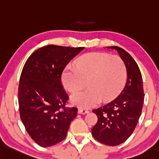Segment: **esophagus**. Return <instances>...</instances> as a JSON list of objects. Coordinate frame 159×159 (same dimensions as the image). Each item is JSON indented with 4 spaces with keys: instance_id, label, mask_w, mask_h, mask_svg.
<instances>
[{
    "instance_id": "1",
    "label": "esophagus",
    "mask_w": 159,
    "mask_h": 159,
    "mask_svg": "<svg viewBox=\"0 0 159 159\" xmlns=\"http://www.w3.org/2000/svg\"><path fill=\"white\" fill-rule=\"evenodd\" d=\"M88 113H89V110H88L84 109V108L81 107L78 108V113H80V114H86Z\"/></svg>"
}]
</instances>
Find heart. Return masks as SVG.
<instances>
[{
	"label": "heart",
	"instance_id": "b5f03b06",
	"mask_svg": "<svg viewBox=\"0 0 159 159\" xmlns=\"http://www.w3.org/2000/svg\"><path fill=\"white\" fill-rule=\"evenodd\" d=\"M126 78V68L120 56L102 52L88 53L68 66L63 71L65 88L75 93L88 84L89 88L75 93L71 101L81 107H91L100 101L113 99L123 88Z\"/></svg>",
	"mask_w": 159,
	"mask_h": 159
}]
</instances>
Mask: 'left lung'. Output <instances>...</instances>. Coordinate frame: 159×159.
<instances>
[{"mask_svg":"<svg viewBox=\"0 0 159 159\" xmlns=\"http://www.w3.org/2000/svg\"><path fill=\"white\" fill-rule=\"evenodd\" d=\"M107 48L119 53L126 66L127 78L123 89L114 100L92 110L98 120L91 132L98 142L115 146L124 143L134 131L141 116L145 94L143 77L136 61L122 48Z\"/></svg>","mask_w":159,"mask_h":159,"instance_id":"8db88e82","label":"left lung"}]
</instances>
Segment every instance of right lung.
<instances>
[{
  "mask_svg": "<svg viewBox=\"0 0 159 159\" xmlns=\"http://www.w3.org/2000/svg\"><path fill=\"white\" fill-rule=\"evenodd\" d=\"M84 49L49 45L36 50L23 66L18 87L20 115L40 146L62 141L77 116L78 108L66 107L68 95L61 78L66 66Z\"/></svg>",
  "mask_w": 159,
  "mask_h": 159,
  "instance_id": "obj_1",
  "label": "right lung"
}]
</instances>
